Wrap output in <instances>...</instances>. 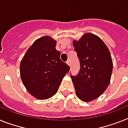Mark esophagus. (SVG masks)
<instances>
[{
	"instance_id": "34e87169",
	"label": "esophagus",
	"mask_w": 128,
	"mask_h": 128,
	"mask_svg": "<svg viewBox=\"0 0 128 128\" xmlns=\"http://www.w3.org/2000/svg\"><path fill=\"white\" fill-rule=\"evenodd\" d=\"M66 63H67V64L68 65V66H71V62L70 60H68L66 61Z\"/></svg>"
}]
</instances>
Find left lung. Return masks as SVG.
Segmentation results:
<instances>
[{"instance_id": "1", "label": "left lung", "mask_w": 128, "mask_h": 128, "mask_svg": "<svg viewBox=\"0 0 128 128\" xmlns=\"http://www.w3.org/2000/svg\"><path fill=\"white\" fill-rule=\"evenodd\" d=\"M73 44L80 70L77 76L71 77L77 97L90 102L100 96L109 86L112 71L111 56L104 42L93 34H84Z\"/></svg>"}]
</instances>
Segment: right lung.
Listing matches in <instances>:
<instances>
[{"mask_svg":"<svg viewBox=\"0 0 128 128\" xmlns=\"http://www.w3.org/2000/svg\"><path fill=\"white\" fill-rule=\"evenodd\" d=\"M56 42L49 36L38 39L28 49L20 65L23 84L31 95L46 100L56 93L70 66L60 59Z\"/></svg>","mask_w":128,"mask_h":128,"instance_id":"right-lung-1","label":"right lung"}]
</instances>
